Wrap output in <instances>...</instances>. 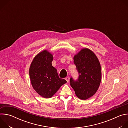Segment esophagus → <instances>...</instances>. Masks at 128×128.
Listing matches in <instances>:
<instances>
[{"label":"esophagus","mask_w":128,"mask_h":128,"mask_svg":"<svg viewBox=\"0 0 128 128\" xmlns=\"http://www.w3.org/2000/svg\"><path fill=\"white\" fill-rule=\"evenodd\" d=\"M69 76H67V77H66V78H65V80H66L67 82H69Z\"/></svg>","instance_id":"obj_1"}]
</instances>
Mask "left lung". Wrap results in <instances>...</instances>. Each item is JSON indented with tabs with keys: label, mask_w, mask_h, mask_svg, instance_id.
<instances>
[{
	"label": "left lung",
	"mask_w": 128,
	"mask_h": 128,
	"mask_svg": "<svg viewBox=\"0 0 128 128\" xmlns=\"http://www.w3.org/2000/svg\"><path fill=\"white\" fill-rule=\"evenodd\" d=\"M74 62L79 74L78 80L70 78V84L76 96L85 100L97 92L101 83L102 72L100 62L95 53L83 48L74 56Z\"/></svg>",
	"instance_id": "left-lung-1"
}]
</instances>
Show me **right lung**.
Here are the masks:
<instances>
[{"label":"right lung","instance_id":"right-lung-1","mask_svg":"<svg viewBox=\"0 0 128 128\" xmlns=\"http://www.w3.org/2000/svg\"><path fill=\"white\" fill-rule=\"evenodd\" d=\"M52 54L44 50L34 57L29 68L32 86L40 96L50 98L66 80L59 78L57 69L53 67Z\"/></svg>","mask_w":128,"mask_h":128}]
</instances>
